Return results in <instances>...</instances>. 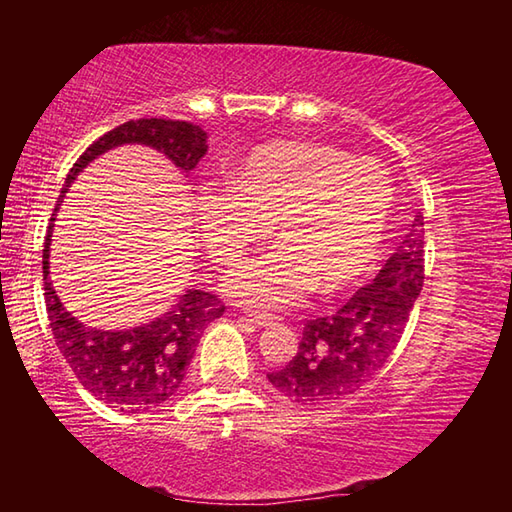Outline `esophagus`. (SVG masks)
<instances>
[{
	"instance_id": "obj_1",
	"label": "esophagus",
	"mask_w": 512,
	"mask_h": 512,
	"mask_svg": "<svg viewBox=\"0 0 512 512\" xmlns=\"http://www.w3.org/2000/svg\"><path fill=\"white\" fill-rule=\"evenodd\" d=\"M244 318L248 320V323H253L255 327L273 325L277 320L273 314H264V311H244Z\"/></svg>"
}]
</instances>
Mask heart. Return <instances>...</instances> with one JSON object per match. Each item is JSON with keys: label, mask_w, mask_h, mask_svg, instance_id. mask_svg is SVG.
Wrapping results in <instances>:
<instances>
[{"label": "heart", "mask_w": 512, "mask_h": 512, "mask_svg": "<svg viewBox=\"0 0 512 512\" xmlns=\"http://www.w3.org/2000/svg\"><path fill=\"white\" fill-rule=\"evenodd\" d=\"M393 203L388 173L336 146L262 144L194 196V221L216 264L232 266L268 237L280 241L230 273L225 289L246 305L282 309L307 293L357 284L377 255Z\"/></svg>", "instance_id": "1"}]
</instances>
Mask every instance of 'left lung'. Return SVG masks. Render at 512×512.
Wrapping results in <instances>:
<instances>
[{
    "label": "left lung",
    "mask_w": 512,
    "mask_h": 512,
    "mask_svg": "<svg viewBox=\"0 0 512 512\" xmlns=\"http://www.w3.org/2000/svg\"><path fill=\"white\" fill-rule=\"evenodd\" d=\"M424 282V221L415 214L400 246L332 316L307 320L296 357L268 381L296 404H334L384 368L409 323Z\"/></svg>",
    "instance_id": "1"
}]
</instances>
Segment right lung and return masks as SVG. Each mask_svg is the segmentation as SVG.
<instances>
[{"mask_svg": "<svg viewBox=\"0 0 512 512\" xmlns=\"http://www.w3.org/2000/svg\"><path fill=\"white\" fill-rule=\"evenodd\" d=\"M119 144H146L183 171H192L207 151L205 131L189 121L171 119H131L112 128L92 142L74 167L69 169L58 203H63L67 187L79 171L88 167L97 155ZM54 221V219H51ZM54 223H49L45 250H42V273H45V302L49 327L58 350L63 352L69 368L81 381L85 391L119 411L158 409L178 391L185 379V368L192 361L203 329L221 318L225 307L219 296L192 289L180 296L176 305L151 323L133 329H97L85 327L60 305L49 282V241Z\"/></svg>", "mask_w": 512, "mask_h": 512, "instance_id": "add662e5", "label": "right lung"}]
</instances>
